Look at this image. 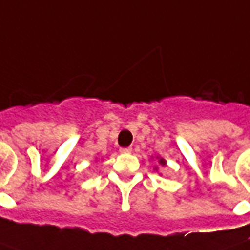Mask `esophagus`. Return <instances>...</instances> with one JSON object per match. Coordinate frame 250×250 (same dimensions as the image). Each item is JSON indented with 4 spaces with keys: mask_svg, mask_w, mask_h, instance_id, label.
Wrapping results in <instances>:
<instances>
[{
    "mask_svg": "<svg viewBox=\"0 0 250 250\" xmlns=\"http://www.w3.org/2000/svg\"><path fill=\"white\" fill-rule=\"evenodd\" d=\"M120 152L121 153H132V147H121V149H120Z\"/></svg>",
    "mask_w": 250,
    "mask_h": 250,
    "instance_id": "34e87169",
    "label": "esophagus"
}]
</instances>
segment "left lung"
Listing matches in <instances>:
<instances>
[{
    "label": "left lung",
    "mask_w": 250,
    "mask_h": 250,
    "mask_svg": "<svg viewBox=\"0 0 250 250\" xmlns=\"http://www.w3.org/2000/svg\"><path fill=\"white\" fill-rule=\"evenodd\" d=\"M152 158H153V157H152ZM156 160H158V164H160L161 167H165V165H167V161H165V160H164L163 157H160V156H157V157H156ZM154 170L157 172L158 167H154Z\"/></svg>",
    "instance_id": "obj_1"
}]
</instances>
